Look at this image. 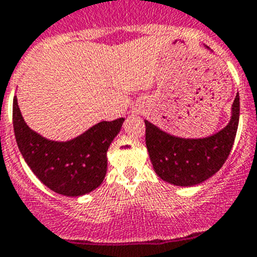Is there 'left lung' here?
Segmentation results:
<instances>
[{"label":"left lung","mask_w":257,"mask_h":257,"mask_svg":"<svg viewBox=\"0 0 257 257\" xmlns=\"http://www.w3.org/2000/svg\"><path fill=\"white\" fill-rule=\"evenodd\" d=\"M239 120V96L232 105V117L220 132L200 140L170 136L145 120L146 146L156 174L179 186L203 183L219 171L233 147Z\"/></svg>","instance_id":"8db88e82"}]
</instances>
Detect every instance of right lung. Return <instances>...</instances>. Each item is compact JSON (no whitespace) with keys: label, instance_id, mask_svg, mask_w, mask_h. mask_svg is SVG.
Returning a JSON list of instances; mask_svg holds the SVG:
<instances>
[{"label":"right lung","instance_id":"obj_1","mask_svg":"<svg viewBox=\"0 0 257 257\" xmlns=\"http://www.w3.org/2000/svg\"><path fill=\"white\" fill-rule=\"evenodd\" d=\"M123 121V117L101 121L74 140L54 142L26 125L18 99H14V132L24 160L45 186L66 196H80L99 188L106 175V152Z\"/></svg>","mask_w":257,"mask_h":257}]
</instances>
